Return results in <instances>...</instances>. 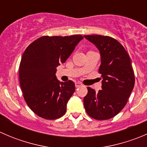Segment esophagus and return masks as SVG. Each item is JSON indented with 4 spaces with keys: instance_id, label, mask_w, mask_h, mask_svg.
<instances>
[{
    "instance_id": "34e87169",
    "label": "esophagus",
    "mask_w": 147,
    "mask_h": 147,
    "mask_svg": "<svg viewBox=\"0 0 147 147\" xmlns=\"http://www.w3.org/2000/svg\"><path fill=\"white\" fill-rule=\"evenodd\" d=\"M82 83L81 82H75V87H80V86H82Z\"/></svg>"
}]
</instances>
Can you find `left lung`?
I'll list each match as a JSON object with an SVG mask.
<instances>
[{"mask_svg": "<svg viewBox=\"0 0 147 147\" xmlns=\"http://www.w3.org/2000/svg\"><path fill=\"white\" fill-rule=\"evenodd\" d=\"M100 51L102 90L87 87L84 97L87 113L97 120L109 119L121 112L134 86V74L129 55L117 40L100 35H84Z\"/></svg>", "mask_w": 147, "mask_h": 147, "instance_id": "left-lung-1", "label": "left lung"}]
</instances>
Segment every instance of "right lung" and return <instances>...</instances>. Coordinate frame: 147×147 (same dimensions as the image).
Here are the masks:
<instances>
[{
	"label": "right lung",
	"instance_id": "add662e5",
	"mask_svg": "<svg viewBox=\"0 0 147 147\" xmlns=\"http://www.w3.org/2000/svg\"><path fill=\"white\" fill-rule=\"evenodd\" d=\"M82 39L80 35L43 36L25 50L19 67V80L26 103L38 116L55 119L66 112L75 85L72 80L59 81L56 67L66 61Z\"/></svg>",
	"mask_w": 147,
	"mask_h": 147
}]
</instances>
